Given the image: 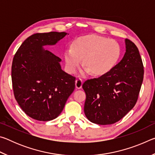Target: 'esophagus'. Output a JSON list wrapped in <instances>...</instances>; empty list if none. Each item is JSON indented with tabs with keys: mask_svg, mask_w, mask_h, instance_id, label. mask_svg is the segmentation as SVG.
I'll list each match as a JSON object with an SVG mask.
<instances>
[{
	"mask_svg": "<svg viewBox=\"0 0 155 155\" xmlns=\"http://www.w3.org/2000/svg\"><path fill=\"white\" fill-rule=\"evenodd\" d=\"M76 87L77 89H81L82 87V85H83V81L81 79V78H78V79L76 80Z\"/></svg>",
	"mask_w": 155,
	"mask_h": 155,
	"instance_id": "obj_1",
	"label": "esophagus"
}]
</instances>
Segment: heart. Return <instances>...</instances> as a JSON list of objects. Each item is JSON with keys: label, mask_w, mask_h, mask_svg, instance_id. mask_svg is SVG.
Returning a JSON list of instances; mask_svg holds the SVG:
<instances>
[{"label": "heart", "mask_w": 155, "mask_h": 155, "mask_svg": "<svg viewBox=\"0 0 155 155\" xmlns=\"http://www.w3.org/2000/svg\"><path fill=\"white\" fill-rule=\"evenodd\" d=\"M121 55L120 44L114 40L95 35L80 37L73 41L72 48L65 52L68 71L74 73L82 64L85 71L101 76L114 68Z\"/></svg>", "instance_id": "obj_1"}]
</instances>
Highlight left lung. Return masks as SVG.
Here are the masks:
<instances>
[{
  "label": "left lung",
  "instance_id": "1",
  "mask_svg": "<svg viewBox=\"0 0 155 155\" xmlns=\"http://www.w3.org/2000/svg\"><path fill=\"white\" fill-rule=\"evenodd\" d=\"M123 59L111 71L85 81L84 112L90 122L112 124L124 117L137 103L143 79V65L135 44L126 39Z\"/></svg>",
  "mask_w": 155,
  "mask_h": 155
}]
</instances>
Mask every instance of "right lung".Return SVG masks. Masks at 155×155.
<instances>
[{
	"instance_id": "obj_1",
	"label": "right lung",
	"mask_w": 155,
	"mask_h": 155,
	"mask_svg": "<svg viewBox=\"0 0 155 155\" xmlns=\"http://www.w3.org/2000/svg\"><path fill=\"white\" fill-rule=\"evenodd\" d=\"M65 32L35 33L15 52L12 65L15 98L26 114L39 121H50L61 114L75 89L76 77L61 70V59L45 45H54Z\"/></svg>"
}]
</instances>
